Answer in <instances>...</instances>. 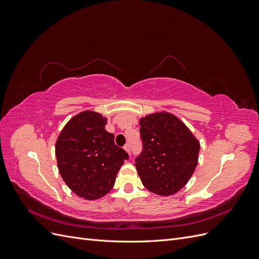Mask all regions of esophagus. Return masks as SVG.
<instances>
[{
	"mask_svg": "<svg viewBox=\"0 0 259 259\" xmlns=\"http://www.w3.org/2000/svg\"><path fill=\"white\" fill-rule=\"evenodd\" d=\"M123 148H124V150L126 151V152L131 155V145H130V144H126Z\"/></svg>",
	"mask_w": 259,
	"mask_h": 259,
	"instance_id": "34e87169",
	"label": "esophagus"
}]
</instances>
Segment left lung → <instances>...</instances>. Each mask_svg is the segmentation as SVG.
<instances>
[{"mask_svg": "<svg viewBox=\"0 0 259 259\" xmlns=\"http://www.w3.org/2000/svg\"><path fill=\"white\" fill-rule=\"evenodd\" d=\"M143 152L136 169L143 185L158 195H171L189 182L198 165L200 142L185 123L166 111L140 117Z\"/></svg>", "mask_w": 259, "mask_h": 259, "instance_id": "1", "label": "left lung"}]
</instances>
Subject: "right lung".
Instances as JSON below:
<instances>
[{"mask_svg":"<svg viewBox=\"0 0 259 259\" xmlns=\"http://www.w3.org/2000/svg\"><path fill=\"white\" fill-rule=\"evenodd\" d=\"M107 117L85 110L62 128L55 145L59 173L67 186L85 200H97L110 191L128 154L115 146L105 130Z\"/></svg>","mask_w":259,"mask_h":259,"instance_id":"add662e5","label":"right lung"}]
</instances>
